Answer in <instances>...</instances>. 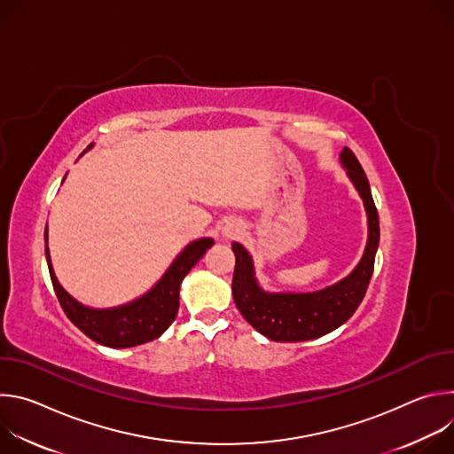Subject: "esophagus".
Masks as SVG:
<instances>
[{"instance_id":"esophagus-1","label":"esophagus","mask_w":454,"mask_h":454,"mask_svg":"<svg viewBox=\"0 0 454 454\" xmlns=\"http://www.w3.org/2000/svg\"><path fill=\"white\" fill-rule=\"evenodd\" d=\"M223 239L224 240H233L237 239L240 233H242V226L237 223V221H228L224 226H223Z\"/></svg>"}]
</instances>
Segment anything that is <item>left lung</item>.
Here are the masks:
<instances>
[{
  "mask_svg": "<svg viewBox=\"0 0 454 454\" xmlns=\"http://www.w3.org/2000/svg\"><path fill=\"white\" fill-rule=\"evenodd\" d=\"M340 163L359 193L368 226L361 261L347 277L316 291H268L256 278L251 253L240 242H231L235 253L231 282L235 305L254 331L273 341H307L336 331L356 312L370 284L379 247V215L366 174L354 153L343 149Z\"/></svg>",
  "mask_w": 454,
  "mask_h": 454,
  "instance_id": "obj_1",
  "label": "left lung"
}]
</instances>
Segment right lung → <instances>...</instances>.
I'll list each match as a JSON object with an SVG mask.
<instances>
[{
    "label": "right lung",
    "mask_w": 454,
    "mask_h": 454,
    "mask_svg": "<svg viewBox=\"0 0 454 454\" xmlns=\"http://www.w3.org/2000/svg\"><path fill=\"white\" fill-rule=\"evenodd\" d=\"M93 144L84 151H91ZM82 153V154H84ZM68 176V174H67ZM67 176L62 177L67 179ZM212 237L188 242L161 275V278L142 296L114 307H90L75 300L64 289L53 271L48 249V224L44 230V253L50 278L60 307L88 338L109 348H131L160 338L176 319L179 309V289L183 278L214 246Z\"/></svg>",
    "instance_id": "right-lung-1"
}]
</instances>
